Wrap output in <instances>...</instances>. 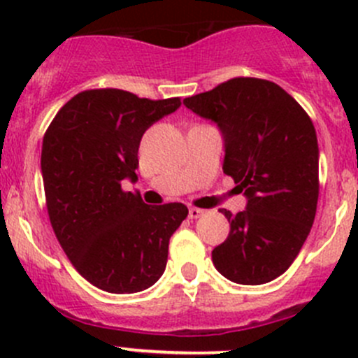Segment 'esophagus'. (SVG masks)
I'll return each mask as SVG.
<instances>
[{"label":"esophagus","instance_id":"1","mask_svg":"<svg viewBox=\"0 0 358 358\" xmlns=\"http://www.w3.org/2000/svg\"><path fill=\"white\" fill-rule=\"evenodd\" d=\"M204 215V209H199V208H189V218L190 220H197L199 216Z\"/></svg>","mask_w":358,"mask_h":358}]
</instances>
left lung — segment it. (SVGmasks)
I'll return each instance as SVG.
<instances>
[{
    "label": "left lung",
    "mask_w": 358,
    "mask_h": 358,
    "mask_svg": "<svg viewBox=\"0 0 358 358\" xmlns=\"http://www.w3.org/2000/svg\"><path fill=\"white\" fill-rule=\"evenodd\" d=\"M183 103L216 122L225 143L223 173L248 199L237 215L222 209L230 234L213 249V265L244 286L277 279L315 218L319 145L312 119L279 85L258 78L229 79Z\"/></svg>",
    "instance_id": "8db88e82"
}]
</instances>
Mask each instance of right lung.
Wrapping results in <instances>:
<instances>
[{
	"instance_id": "add662e5",
	"label": "right lung",
	"mask_w": 358,
	"mask_h": 358,
	"mask_svg": "<svg viewBox=\"0 0 358 358\" xmlns=\"http://www.w3.org/2000/svg\"><path fill=\"white\" fill-rule=\"evenodd\" d=\"M180 106L178 96L86 90L46 129L41 173L50 222L74 268L99 289L131 294L164 273L169 237L189 209L182 202L147 206L121 182L138 180L143 133Z\"/></svg>"
}]
</instances>
